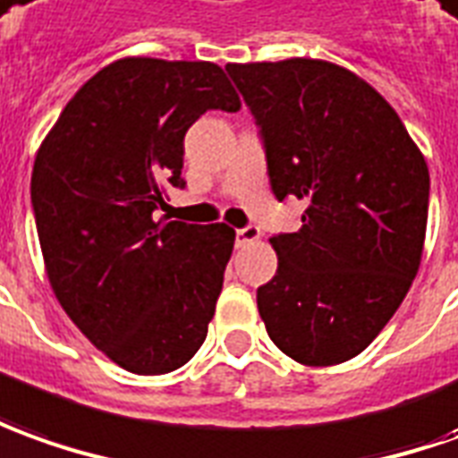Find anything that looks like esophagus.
Masks as SVG:
<instances>
[{
	"label": "esophagus",
	"instance_id": "obj_1",
	"mask_svg": "<svg viewBox=\"0 0 458 458\" xmlns=\"http://www.w3.org/2000/svg\"><path fill=\"white\" fill-rule=\"evenodd\" d=\"M259 236H261L259 226H254V224L242 226V229H236V247H247V244H254V242H259Z\"/></svg>",
	"mask_w": 458,
	"mask_h": 458
}]
</instances>
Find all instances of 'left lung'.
Returning <instances> with one entry per match:
<instances>
[{
  "instance_id": "obj_1",
  "label": "left lung",
  "mask_w": 458,
  "mask_h": 458,
  "mask_svg": "<svg viewBox=\"0 0 458 458\" xmlns=\"http://www.w3.org/2000/svg\"><path fill=\"white\" fill-rule=\"evenodd\" d=\"M259 127L271 191L307 201L274 234V279L257 289L271 342L307 367L361 354L414 282L428 169L374 87L321 59L226 64Z\"/></svg>"
}]
</instances>
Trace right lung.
<instances>
[{
  "label": "right lung",
  "instance_id": "1",
  "mask_svg": "<svg viewBox=\"0 0 458 458\" xmlns=\"http://www.w3.org/2000/svg\"><path fill=\"white\" fill-rule=\"evenodd\" d=\"M242 104L211 62L127 56L72 97L31 172L47 276L79 331L131 374H169L207 339L234 249L226 224L157 219L184 189V134Z\"/></svg>",
  "mask_w": 458,
  "mask_h": 458
}]
</instances>
